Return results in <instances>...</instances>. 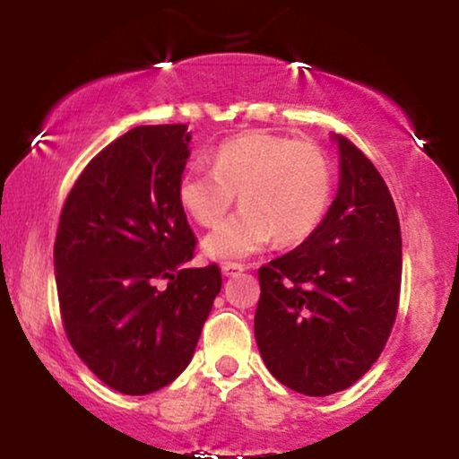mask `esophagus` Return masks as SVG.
I'll return each mask as SVG.
<instances>
[{
    "label": "esophagus",
    "mask_w": 459,
    "mask_h": 459,
    "mask_svg": "<svg viewBox=\"0 0 459 459\" xmlns=\"http://www.w3.org/2000/svg\"><path fill=\"white\" fill-rule=\"evenodd\" d=\"M244 272V265H240V263H223L221 267V273L225 275V278H234V275L242 273Z\"/></svg>",
    "instance_id": "1"
}]
</instances>
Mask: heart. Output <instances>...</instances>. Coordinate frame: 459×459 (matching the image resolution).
Masks as SVG:
<instances>
[{"instance_id":"b5f03b06","label":"heart","mask_w":459,"mask_h":459,"mask_svg":"<svg viewBox=\"0 0 459 459\" xmlns=\"http://www.w3.org/2000/svg\"><path fill=\"white\" fill-rule=\"evenodd\" d=\"M242 211L203 240L212 261H238L273 240L290 247L316 234L334 194L332 162L317 143L269 134L223 142L211 169L192 165L181 173L178 200L187 215L215 228L231 204Z\"/></svg>"}]
</instances>
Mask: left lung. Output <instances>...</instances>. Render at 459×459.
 I'll list each match as a JSON object with an SVG mask.
<instances>
[{
    "label": "left lung",
    "instance_id": "left-lung-1",
    "mask_svg": "<svg viewBox=\"0 0 459 459\" xmlns=\"http://www.w3.org/2000/svg\"><path fill=\"white\" fill-rule=\"evenodd\" d=\"M338 146L336 198L316 234L259 269L255 338L273 378L325 397L378 359L401 288V228L372 160L347 137Z\"/></svg>",
    "mask_w": 459,
    "mask_h": 459
}]
</instances>
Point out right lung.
<instances>
[{"label": "right lung", "mask_w": 459, "mask_h": 459, "mask_svg": "<svg viewBox=\"0 0 459 459\" xmlns=\"http://www.w3.org/2000/svg\"><path fill=\"white\" fill-rule=\"evenodd\" d=\"M190 142L187 125L134 127L93 156L60 215L62 324L85 366L123 394L154 393L184 372L221 290L217 265L186 267L196 236L178 184Z\"/></svg>", "instance_id": "1"}]
</instances>
